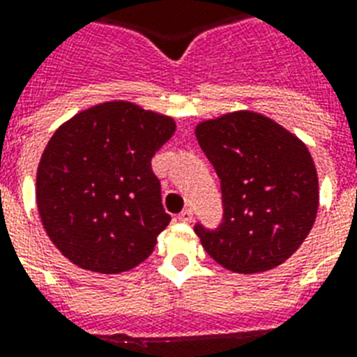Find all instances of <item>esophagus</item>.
Wrapping results in <instances>:
<instances>
[{
    "label": "esophagus",
    "instance_id": "1",
    "mask_svg": "<svg viewBox=\"0 0 357 357\" xmlns=\"http://www.w3.org/2000/svg\"><path fill=\"white\" fill-rule=\"evenodd\" d=\"M178 219L181 222H187V225H189V222L192 221V211H190V209H183V211L179 213Z\"/></svg>",
    "mask_w": 357,
    "mask_h": 357
}]
</instances>
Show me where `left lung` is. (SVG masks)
Here are the masks:
<instances>
[{"label": "left lung", "mask_w": 357, "mask_h": 357, "mask_svg": "<svg viewBox=\"0 0 357 357\" xmlns=\"http://www.w3.org/2000/svg\"><path fill=\"white\" fill-rule=\"evenodd\" d=\"M221 179L219 230L195 232L215 262L234 273H262L287 262L318 213V174L298 136L264 114L227 112L195 127Z\"/></svg>", "instance_id": "obj_1"}]
</instances>
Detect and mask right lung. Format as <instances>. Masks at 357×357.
<instances>
[{
  "instance_id": "1",
  "label": "right lung",
  "mask_w": 357,
  "mask_h": 357,
  "mask_svg": "<svg viewBox=\"0 0 357 357\" xmlns=\"http://www.w3.org/2000/svg\"><path fill=\"white\" fill-rule=\"evenodd\" d=\"M174 132V118L129 100L89 106L56 129L40 155L35 200L69 262L108 275L153 252L170 215L151 157Z\"/></svg>"
}]
</instances>
